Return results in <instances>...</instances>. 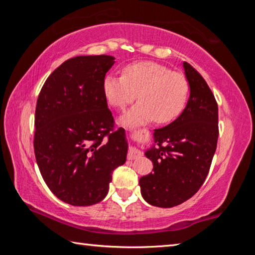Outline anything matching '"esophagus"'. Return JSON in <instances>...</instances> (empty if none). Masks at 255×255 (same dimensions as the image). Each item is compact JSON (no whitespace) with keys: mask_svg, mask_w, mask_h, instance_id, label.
Listing matches in <instances>:
<instances>
[{"mask_svg":"<svg viewBox=\"0 0 255 255\" xmlns=\"http://www.w3.org/2000/svg\"><path fill=\"white\" fill-rule=\"evenodd\" d=\"M141 156V153L139 152V149H137L135 146H131L128 150V159H136L138 157Z\"/></svg>","mask_w":255,"mask_h":255,"instance_id":"obj_1","label":"esophagus"}]
</instances>
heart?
<instances>
[{
    "label": "heart",
    "instance_id": "1",
    "mask_svg": "<svg viewBox=\"0 0 255 255\" xmlns=\"http://www.w3.org/2000/svg\"><path fill=\"white\" fill-rule=\"evenodd\" d=\"M124 74H108L103 93L108 103L117 109H124L139 93L140 101L120 118L125 126H140L154 119L158 124L169 123L182 112L189 92L182 74L155 62L130 64Z\"/></svg>",
    "mask_w": 255,
    "mask_h": 255
}]
</instances>
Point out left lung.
Returning <instances> with one entry per match:
<instances>
[{"label":"left lung","instance_id":"left-lung-1","mask_svg":"<svg viewBox=\"0 0 255 255\" xmlns=\"http://www.w3.org/2000/svg\"><path fill=\"white\" fill-rule=\"evenodd\" d=\"M189 99L174 122L155 129L154 144L145 150L154 173L139 179L149 205L171 208L190 199L209 172L217 147L218 106L208 84L190 64H182Z\"/></svg>","mask_w":255,"mask_h":255}]
</instances>
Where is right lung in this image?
<instances>
[{"instance_id": "right-lung-1", "label": "right lung", "mask_w": 255, "mask_h": 255, "mask_svg": "<svg viewBox=\"0 0 255 255\" xmlns=\"http://www.w3.org/2000/svg\"><path fill=\"white\" fill-rule=\"evenodd\" d=\"M114 56H76L56 68L37 100L33 147L42 179L72 206L103 200L112 172L126 162L125 129L114 131L103 80Z\"/></svg>"}]
</instances>
